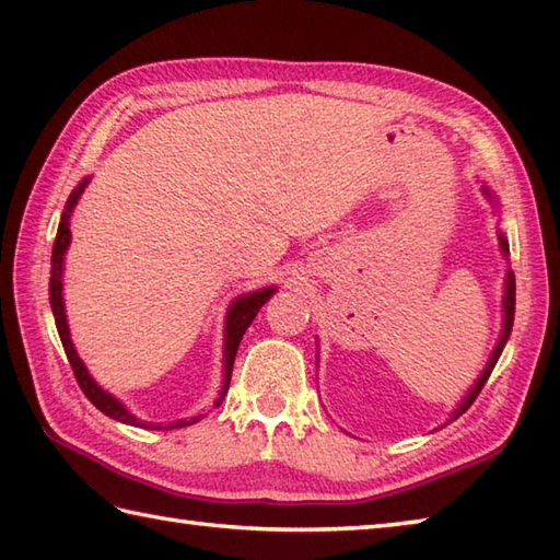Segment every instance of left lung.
I'll use <instances>...</instances> for the list:
<instances>
[{
    "label": "left lung",
    "mask_w": 560,
    "mask_h": 560,
    "mask_svg": "<svg viewBox=\"0 0 560 560\" xmlns=\"http://www.w3.org/2000/svg\"><path fill=\"white\" fill-rule=\"evenodd\" d=\"M481 189H483V195L489 197V201H493V205H498V201H495V197L491 195V189H489V187L483 185ZM498 243H501L503 255L508 257L510 247H508V241H505V235H503L501 231H498ZM513 319H515V273H513V269H508V273H505V295H503V331H501V339H498L495 349H493L491 359H489V365H486V371H483V373H481V377L477 380V385H474V387L469 389V395L464 397V401H462L459 407L455 409V413H452V419H450V421L459 419V416L471 407L474 399L479 397V392L483 389L486 380H489V375L493 373V368H495L498 359H501V353H503V349H505V341H508V337H510V331H513ZM450 421H447V423H450Z\"/></svg>",
    "instance_id": "1"
}]
</instances>
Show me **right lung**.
<instances>
[{
  "label": "right lung",
  "mask_w": 560,
  "mask_h": 560,
  "mask_svg": "<svg viewBox=\"0 0 560 560\" xmlns=\"http://www.w3.org/2000/svg\"><path fill=\"white\" fill-rule=\"evenodd\" d=\"M86 185H89V177H83V180L74 189H71V195L67 199L65 211H62V219H59V225H57V237H55L52 259H50L52 261V267H50V307H52L55 325H57V331H59V339H62V347H65V353H67V359H69L71 371H74V377H77L79 387L83 389V395L89 397V401L93 404V407L101 409L105 416H110V419H115V421H122V423H129V425H139V428H153V431H173V428L192 425V423H197L201 419V416H192V419H183V421H173V423H144V421H139L137 416H132V413L125 409L122 401H117L101 385H96V380L89 375L86 365H83V361L79 359L74 343H71L67 315H65V299H62V269H65L67 247H69V241H71L69 219H71V211H74L81 192H83V189H86ZM273 291H277V287L259 289V291H253V293H247V295H241V299L233 301L229 315H225V329H223V337H225V341H223V387H221V397L217 399V404H213V407H219V404L223 401V395H225V392H229L231 373H233V361H235L237 347H241V339L245 335V329L249 327V323H253L255 315L259 313V307L271 299Z\"/></svg>",
  "instance_id": "1"
}]
</instances>
